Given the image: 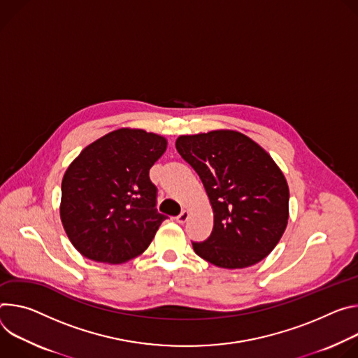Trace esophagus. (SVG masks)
Masks as SVG:
<instances>
[{"instance_id": "1", "label": "esophagus", "mask_w": 358, "mask_h": 358, "mask_svg": "<svg viewBox=\"0 0 358 358\" xmlns=\"http://www.w3.org/2000/svg\"><path fill=\"white\" fill-rule=\"evenodd\" d=\"M187 219H189V212L187 210H182V213L179 216H176V222L180 223V224H183Z\"/></svg>"}]
</instances>
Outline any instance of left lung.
Masks as SVG:
<instances>
[{
    "label": "left lung",
    "instance_id": "1",
    "mask_svg": "<svg viewBox=\"0 0 358 358\" xmlns=\"http://www.w3.org/2000/svg\"><path fill=\"white\" fill-rule=\"evenodd\" d=\"M176 149L199 175L215 215L208 239L192 242L194 253L223 268L263 260L289 220V186L270 155L236 131L179 136Z\"/></svg>",
    "mask_w": 358,
    "mask_h": 358
}]
</instances>
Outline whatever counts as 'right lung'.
<instances>
[{"label": "right lung", "mask_w": 358, "mask_h": 358, "mask_svg": "<svg viewBox=\"0 0 358 358\" xmlns=\"http://www.w3.org/2000/svg\"><path fill=\"white\" fill-rule=\"evenodd\" d=\"M166 139L142 129H117L88 145L62 179L61 220L83 256L124 263L150 245L168 216L156 209L149 169Z\"/></svg>", "instance_id": "add662e5"}]
</instances>
